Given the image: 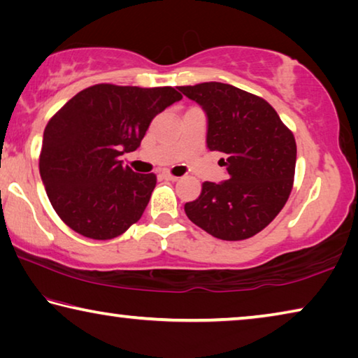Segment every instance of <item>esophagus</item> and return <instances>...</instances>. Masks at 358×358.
<instances>
[{"label": "esophagus", "instance_id": "1", "mask_svg": "<svg viewBox=\"0 0 358 358\" xmlns=\"http://www.w3.org/2000/svg\"><path fill=\"white\" fill-rule=\"evenodd\" d=\"M162 178L171 180V181H177L178 180V177H175V175H172L171 172H162Z\"/></svg>", "mask_w": 358, "mask_h": 358}]
</instances>
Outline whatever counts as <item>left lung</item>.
Wrapping results in <instances>:
<instances>
[{
    "label": "left lung",
    "instance_id": "8db88e82",
    "mask_svg": "<svg viewBox=\"0 0 358 358\" xmlns=\"http://www.w3.org/2000/svg\"><path fill=\"white\" fill-rule=\"evenodd\" d=\"M207 115V147L224 153L227 180L202 183L199 199L185 203L189 220L216 238L237 241L275 220L292 191L294 134L268 102L229 83L178 87Z\"/></svg>",
    "mask_w": 358,
    "mask_h": 358
}]
</instances>
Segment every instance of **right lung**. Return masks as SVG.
<instances>
[{
  "label": "right lung",
  "instance_id": "right-lung-1",
  "mask_svg": "<svg viewBox=\"0 0 358 358\" xmlns=\"http://www.w3.org/2000/svg\"><path fill=\"white\" fill-rule=\"evenodd\" d=\"M181 96L172 87L99 83L85 88L48 121L39 172L64 224L93 240H110L141 220L156 186L120 156L141 147L148 126Z\"/></svg>",
  "mask_w": 358,
  "mask_h": 358
}]
</instances>
